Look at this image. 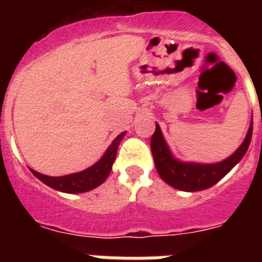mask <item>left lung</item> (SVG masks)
<instances>
[{
    "mask_svg": "<svg viewBox=\"0 0 262 262\" xmlns=\"http://www.w3.org/2000/svg\"><path fill=\"white\" fill-rule=\"evenodd\" d=\"M252 131H253V120H251L248 133L240 147L230 157L222 160L219 163H186L173 156L164 139L161 128L156 123V129L151 138V149L157 173L163 178L164 182L178 190L191 193V191L209 189L214 186L217 181H221L222 178L244 157L251 144Z\"/></svg>",
    "mask_w": 262,
    "mask_h": 262,
    "instance_id": "obj_1",
    "label": "left lung"
}]
</instances>
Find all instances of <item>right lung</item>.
<instances>
[{"instance_id": "obj_1", "label": "right lung", "mask_w": 262, "mask_h": 262, "mask_svg": "<svg viewBox=\"0 0 262 262\" xmlns=\"http://www.w3.org/2000/svg\"><path fill=\"white\" fill-rule=\"evenodd\" d=\"M124 135H126V131L119 134L113 140V143L108 145L103 156L94 165L89 166V168L82 170V172L60 176V177H51V176L41 174V173L31 169L32 174L35 176L36 178H39L47 186L52 187V189L57 191H62V193L78 194L93 190V189L98 187L101 184H103L106 178L108 177V174H110L113 164L115 161V156H117L118 147H119Z\"/></svg>"}]
</instances>
